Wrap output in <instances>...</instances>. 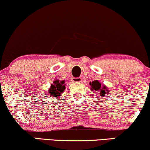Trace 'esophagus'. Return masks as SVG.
<instances>
[{"label": "esophagus", "mask_w": 150, "mask_h": 150, "mask_svg": "<svg viewBox=\"0 0 150 150\" xmlns=\"http://www.w3.org/2000/svg\"><path fill=\"white\" fill-rule=\"evenodd\" d=\"M71 81L73 82H81L82 78H72V79H71Z\"/></svg>", "instance_id": "obj_1"}]
</instances>
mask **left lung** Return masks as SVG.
Instances as JSON below:
<instances>
[{
	"label": "left lung",
	"instance_id": "8db88e82",
	"mask_svg": "<svg viewBox=\"0 0 150 150\" xmlns=\"http://www.w3.org/2000/svg\"><path fill=\"white\" fill-rule=\"evenodd\" d=\"M89 85L91 86V90L98 91L101 97H104L105 95L109 94L110 91L108 86L102 84L99 80H93L92 82H90Z\"/></svg>",
	"mask_w": 150,
	"mask_h": 150
}]
</instances>
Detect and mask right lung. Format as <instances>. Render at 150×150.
<instances>
[{
  "instance_id": "obj_1",
  "label": "right lung",
  "mask_w": 150,
  "mask_h": 150,
  "mask_svg": "<svg viewBox=\"0 0 150 150\" xmlns=\"http://www.w3.org/2000/svg\"><path fill=\"white\" fill-rule=\"evenodd\" d=\"M66 89V84L65 80H60L57 79L53 81V83L51 84L49 89L48 91V95L52 96L53 98L57 97H60L61 95L64 93Z\"/></svg>"
}]
</instances>
